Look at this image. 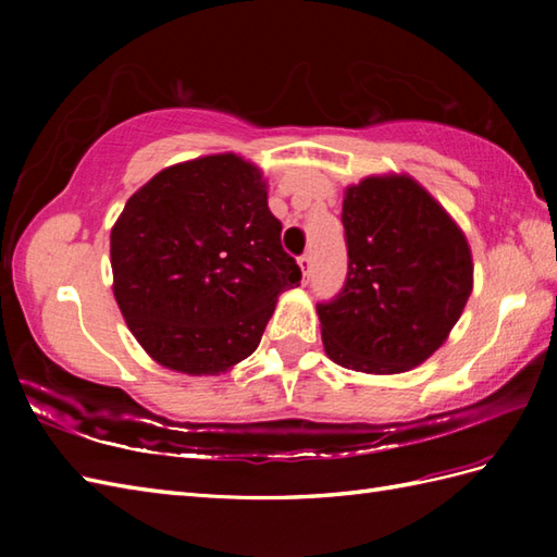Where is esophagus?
Listing matches in <instances>:
<instances>
[{"label": "esophagus", "mask_w": 557, "mask_h": 557, "mask_svg": "<svg viewBox=\"0 0 557 557\" xmlns=\"http://www.w3.org/2000/svg\"><path fill=\"white\" fill-rule=\"evenodd\" d=\"M311 253H304V256H299V268H301V272H304V280L309 277V272H311Z\"/></svg>", "instance_id": "esophagus-1"}]
</instances>
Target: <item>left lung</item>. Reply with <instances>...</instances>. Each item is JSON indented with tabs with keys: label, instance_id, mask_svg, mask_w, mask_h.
Here are the masks:
<instances>
[{
	"label": "left lung",
	"instance_id": "left-lung-1",
	"mask_svg": "<svg viewBox=\"0 0 557 557\" xmlns=\"http://www.w3.org/2000/svg\"><path fill=\"white\" fill-rule=\"evenodd\" d=\"M347 280L315 306L327 357L351 371L401 373L425 361L471 294V251L409 176H369L342 203Z\"/></svg>",
	"mask_w": 557,
	"mask_h": 557
}]
</instances>
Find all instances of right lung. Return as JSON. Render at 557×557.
Here are the masks:
<instances>
[{
    "label": "right lung",
    "instance_id": "obj_1",
    "mask_svg": "<svg viewBox=\"0 0 557 557\" xmlns=\"http://www.w3.org/2000/svg\"><path fill=\"white\" fill-rule=\"evenodd\" d=\"M253 164L208 156L126 200L110 236L114 299L168 369L208 375L253 354L277 294L301 282Z\"/></svg>",
    "mask_w": 557,
    "mask_h": 557
}]
</instances>
